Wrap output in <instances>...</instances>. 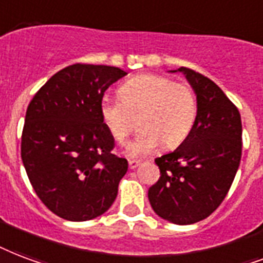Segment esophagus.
I'll return each mask as SVG.
<instances>
[{
  "label": "esophagus",
  "instance_id": "esophagus-1",
  "mask_svg": "<svg viewBox=\"0 0 263 263\" xmlns=\"http://www.w3.org/2000/svg\"><path fill=\"white\" fill-rule=\"evenodd\" d=\"M140 165V161H138V160H129L128 161V167H129V170H135V168H138Z\"/></svg>",
  "mask_w": 263,
  "mask_h": 263
}]
</instances>
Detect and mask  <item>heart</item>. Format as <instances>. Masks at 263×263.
Listing matches in <instances>:
<instances>
[{"label": "heart", "instance_id": "1", "mask_svg": "<svg viewBox=\"0 0 263 263\" xmlns=\"http://www.w3.org/2000/svg\"><path fill=\"white\" fill-rule=\"evenodd\" d=\"M118 98L100 100L102 121L114 140L124 142L136 128L139 117L142 131L125 146L129 157H142L157 149L175 147L193 128L197 102L186 84L157 74H140L120 87Z\"/></svg>", "mask_w": 263, "mask_h": 263}]
</instances>
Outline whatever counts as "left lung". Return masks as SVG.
<instances>
[{"mask_svg": "<svg viewBox=\"0 0 263 263\" xmlns=\"http://www.w3.org/2000/svg\"><path fill=\"white\" fill-rule=\"evenodd\" d=\"M180 71L193 88L197 114L193 128L174 152L156 158L160 179L149 201L160 218L192 225L223 201L241 158V117L237 107L210 78L187 67Z\"/></svg>", "mask_w": 263, "mask_h": 263, "instance_id": "8db88e82", "label": "left lung"}]
</instances>
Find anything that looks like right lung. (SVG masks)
<instances>
[{"instance_id": "obj_1", "label": "right lung", "mask_w": 263, "mask_h": 263, "mask_svg": "<svg viewBox=\"0 0 263 263\" xmlns=\"http://www.w3.org/2000/svg\"><path fill=\"white\" fill-rule=\"evenodd\" d=\"M125 74L113 66H69L53 74L27 107L23 165L40 200L63 219H93L117 197L128 163L111 153L114 138L99 105Z\"/></svg>"}]
</instances>
